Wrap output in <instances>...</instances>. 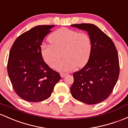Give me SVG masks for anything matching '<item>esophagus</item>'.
<instances>
[{"instance_id":"esophagus-1","label":"esophagus","mask_w":128,"mask_h":128,"mask_svg":"<svg viewBox=\"0 0 128 128\" xmlns=\"http://www.w3.org/2000/svg\"><path fill=\"white\" fill-rule=\"evenodd\" d=\"M68 73H61L60 75V76H61V77L64 78V77H65L66 75H68Z\"/></svg>"}]
</instances>
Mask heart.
Listing matches in <instances>:
<instances>
[{"label": "heart", "mask_w": 128, "mask_h": 128, "mask_svg": "<svg viewBox=\"0 0 128 128\" xmlns=\"http://www.w3.org/2000/svg\"><path fill=\"white\" fill-rule=\"evenodd\" d=\"M50 45L41 47L44 60L52 68L60 63L62 53L64 59L58 67L62 72L82 68L90 59L92 50L91 37L84 32L62 28L51 34L48 37Z\"/></svg>", "instance_id": "heart-1"}]
</instances>
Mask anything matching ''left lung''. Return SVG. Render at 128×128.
Returning a JSON list of instances; mask_svg holds the SVG:
<instances>
[{
	"mask_svg": "<svg viewBox=\"0 0 128 128\" xmlns=\"http://www.w3.org/2000/svg\"><path fill=\"white\" fill-rule=\"evenodd\" d=\"M71 26L88 32L92 42L88 62L73 74L72 96L86 104H96L110 96L117 82L120 74L117 50L111 38L96 26L89 23Z\"/></svg>",
	"mask_w": 128,
	"mask_h": 128,
	"instance_id": "left-lung-1",
	"label": "left lung"
}]
</instances>
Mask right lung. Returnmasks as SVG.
Listing matches in <instances>:
<instances>
[{
    "mask_svg": "<svg viewBox=\"0 0 128 128\" xmlns=\"http://www.w3.org/2000/svg\"><path fill=\"white\" fill-rule=\"evenodd\" d=\"M54 25H40L20 35L9 54L7 71L13 90L21 99L38 102L50 98L60 74L45 62L41 45Z\"/></svg>",
    "mask_w": 128,
    "mask_h": 128,
    "instance_id": "obj_1",
    "label": "right lung"
}]
</instances>
